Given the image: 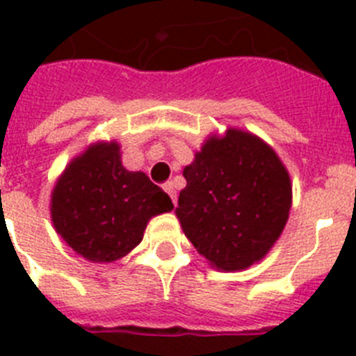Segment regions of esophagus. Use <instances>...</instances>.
Returning <instances> with one entry per match:
<instances>
[{"label":"esophagus","instance_id":"1","mask_svg":"<svg viewBox=\"0 0 356 356\" xmlns=\"http://www.w3.org/2000/svg\"><path fill=\"white\" fill-rule=\"evenodd\" d=\"M163 191L169 194V197L172 200V205L176 207V191H175V184L172 181H168V184H163Z\"/></svg>","mask_w":356,"mask_h":356}]
</instances>
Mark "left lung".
<instances>
[{
  "instance_id": "1",
  "label": "left lung",
  "mask_w": 356,
  "mask_h": 356,
  "mask_svg": "<svg viewBox=\"0 0 356 356\" xmlns=\"http://www.w3.org/2000/svg\"><path fill=\"white\" fill-rule=\"evenodd\" d=\"M176 217L197 253L219 271H242L269 253L292 205L287 168L251 131L210 135L185 165Z\"/></svg>"
}]
</instances>
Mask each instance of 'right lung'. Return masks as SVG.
I'll return each instance as SVG.
<instances>
[{"label":"right lung","instance_id":"add662e5","mask_svg":"<svg viewBox=\"0 0 356 356\" xmlns=\"http://www.w3.org/2000/svg\"><path fill=\"white\" fill-rule=\"evenodd\" d=\"M172 201L143 171H128L118 140H99L71 160L51 193V221L72 251L110 264L139 246L151 217Z\"/></svg>","mask_w":356,"mask_h":356}]
</instances>
